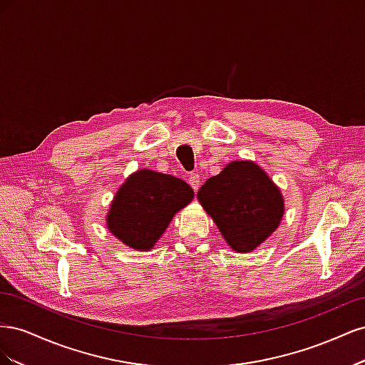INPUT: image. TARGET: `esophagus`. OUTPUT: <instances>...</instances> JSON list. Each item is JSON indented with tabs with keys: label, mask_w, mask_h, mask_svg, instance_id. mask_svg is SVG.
Wrapping results in <instances>:
<instances>
[{
	"label": "esophagus",
	"mask_w": 365,
	"mask_h": 365,
	"mask_svg": "<svg viewBox=\"0 0 365 365\" xmlns=\"http://www.w3.org/2000/svg\"><path fill=\"white\" fill-rule=\"evenodd\" d=\"M189 184L192 185V189L196 192L201 187V176L200 173H190L189 175Z\"/></svg>",
	"instance_id": "esophagus-1"
}]
</instances>
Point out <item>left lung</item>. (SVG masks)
Wrapping results in <instances>:
<instances>
[{"label":"left lung","mask_w":365,"mask_h":365,"mask_svg":"<svg viewBox=\"0 0 365 365\" xmlns=\"http://www.w3.org/2000/svg\"><path fill=\"white\" fill-rule=\"evenodd\" d=\"M197 201L212 216L227 244L250 252L277 230L284 213L280 189L260 165L233 161L197 192Z\"/></svg>","instance_id":"left-lung-1"}]
</instances>
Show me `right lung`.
<instances>
[{
    "label": "right lung",
    "mask_w": 365,
    "mask_h": 365,
    "mask_svg": "<svg viewBox=\"0 0 365 365\" xmlns=\"http://www.w3.org/2000/svg\"><path fill=\"white\" fill-rule=\"evenodd\" d=\"M185 181L153 170L132 173L120 187L106 216L108 228L128 247L148 251L169 227L172 217L193 200Z\"/></svg>",
    "instance_id": "obj_1"
}]
</instances>
